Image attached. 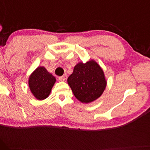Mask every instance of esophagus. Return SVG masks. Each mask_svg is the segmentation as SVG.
<instances>
[{
	"label": "esophagus",
	"mask_w": 150,
	"mask_h": 150,
	"mask_svg": "<svg viewBox=\"0 0 150 150\" xmlns=\"http://www.w3.org/2000/svg\"><path fill=\"white\" fill-rule=\"evenodd\" d=\"M58 79L60 81H65V79H66V78H65V76H59L58 77Z\"/></svg>",
	"instance_id": "34e87169"
}]
</instances>
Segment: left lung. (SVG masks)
<instances>
[{
	"instance_id": "8db88e82",
	"label": "left lung",
	"mask_w": 150,
	"mask_h": 150,
	"mask_svg": "<svg viewBox=\"0 0 150 150\" xmlns=\"http://www.w3.org/2000/svg\"><path fill=\"white\" fill-rule=\"evenodd\" d=\"M67 81L75 97L85 103L100 97L106 86L103 71L93 60L76 65Z\"/></svg>"
}]
</instances>
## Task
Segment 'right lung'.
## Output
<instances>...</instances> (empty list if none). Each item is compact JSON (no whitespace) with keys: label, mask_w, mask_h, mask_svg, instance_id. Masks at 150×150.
Masks as SVG:
<instances>
[{"label":"right lung","mask_w":150,"mask_h":150,"mask_svg":"<svg viewBox=\"0 0 150 150\" xmlns=\"http://www.w3.org/2000/svg\"><path fill=\"white\" fill-rule=\"evenodd\" d=\"M56 79L45 67H38L29 79V86L34 96L39 100L48 97Z\"/></svg>","instance_id":"1"}]
</instances>
